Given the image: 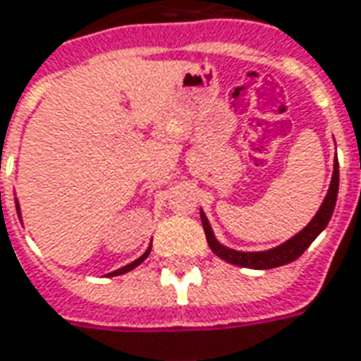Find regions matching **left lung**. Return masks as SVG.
<instances>
[{"label": "left lung", "instance_id": "left-lung-1", "mask_svg": "<svg viewBox=\"0 0 361 361\" xmlns=\"http://www.w3.org/2000/svg\"><path fill=\"white\" fill-rule=\"evenodd\" d=\"M338 162H336L334 164V172H332V181H330L329 193H326V197L322 201L321 209H319V213L314 215V219L305 226L301 233L295 234L293 238H289V240L283 242L281 246H277V248H271V250L266 252H238L231 250V248H226L223 244H219L215 238V234L211 231V224L207 221L205 213L201 211V223H203V231H205L209 248L215 252L219 258H223L224 262L234 264V266H240V268L271 269L279 268V266H286L289 262H293V259L299 258V256L311 246V242L324 231V226L329 224L330 216L334 213L336 197H338Z\"/></svg>", "mask_w": 361, "mask_h": 361}]
</instances>
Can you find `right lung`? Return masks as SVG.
Returning <instances> with one entry per match:
<instances>
[{
	"label": "right lung",
	"mask_w": 361,
	"mask_h": 361,
	"mask_svg": "<svg viewBox=\"0 0 361 361\" xmlns=\"http://www.w3.org/2000/svg\"><path fill=\"white\" fill-rule=\"evenodd\" d=\"M17 211H19V205H17ZM148 254H150V248H148V250H146L145 254H142V256H140V258L135 259V262H133V264H128V266H125V268L117 269V271H111L109 277H113V276H121V274H127V271H130V269H133V268H137L138 264H142V262H145V259L148 258Z\"/></svg>",
	"instance_id": "right-lung-1"
}]
</instances>
